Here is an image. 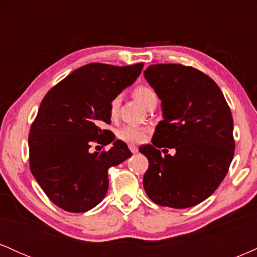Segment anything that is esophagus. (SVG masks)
I'll list each match as a JSON object with an SVG mask.
<instances>
[{"label": "esophagus", "instance_id": "34e87169", "mask_svg": "<svg viewBox=\"0 0 257 257\" xmlns=\"http://www.w3.org/2000/svg\"><path fill=\"white\" fill-rule=\"evenodd\" d=\"M129 150H131V152H133V153H137L138 152V146L134 145V144H129Z\"/></svg>", "mask_w": 257, "mask_h": 257}]
</instances>
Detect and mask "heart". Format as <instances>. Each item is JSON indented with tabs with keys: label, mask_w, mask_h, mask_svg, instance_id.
I'll list each match as a JSON object with an SVG mask.
<instances>
[{
	"label": "heart",
	"mask_w": 257,
	"mask_h": 257,
	"mask_svg": "<svg viewBox=\"0 0 257 257\" xmlns=\"http://www.w3.org/2000/svg\"><path fill=\"white\" fill-rule=\"evenodd\" d=\"M133 95L138 100L140 104H143L145 107L152 101V100L157 99L155 90L152 88L147 87V85H138L137 88H134L133 90ZM119 104L120 100L118 96L113 98L110 102V107H108V113H110L111 119H117L119 112ZM147 128L141 125H124L119 129L117 135L120 140L126 141V143H141L146 137Z\"/></svg>",
	"instance_id": "obj_1"
}]
</instances>
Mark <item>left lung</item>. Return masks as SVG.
<instances>
[{
    "label": "left lung",
    "instance_id": "8db88e82",
    "mask_svg": "<svg viewBox=\"0 0 257 257\" xmlns=\"http://www.w3.org/2000/svg\"><path fill=\"white\" fill-rule=\"evenodd\" d=\"M146 81L162 101L163 120L152 144L139 149L149 159L143 185L156 204L197 205L215 192L234 156L233 118L222 91L208 75L180 64L151 65ZM175 148V155L158 150Z\"/></svg>",
    "mask_w": 257,
    "mask_h": 257
}]
</instances>
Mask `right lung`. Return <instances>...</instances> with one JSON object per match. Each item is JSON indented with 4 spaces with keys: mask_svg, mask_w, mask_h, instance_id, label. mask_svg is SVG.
<instances>
[{
    "mask_svg": "<svg viewBox=\"0 0 257 257\" xmlns=\"http://www.w3.org/2000/svg\"><path fill=\"white\" fill-rule=\"evenodd\" d=\"M144 64L91 63L46 94L29 134L30 170L49 199L70 213H84L104 199L108 169L132 156L122 140L108 152L90 153L93 142L114 140L110 102L140 75Z\"/></svg>",
    "mask_w": 257,
    "mask_h": 257,
    "instance_id": "1",
    "label": "right lung"
}]
</instances>
